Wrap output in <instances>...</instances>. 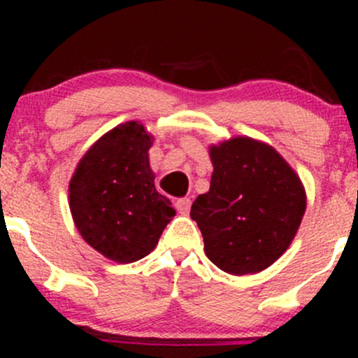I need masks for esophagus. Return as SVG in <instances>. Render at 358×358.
<instances>
[{"instance_id":"1","label":"esophagus","mask_w":358,"mask_h":358,"mask_svg":"<svg viewBox=\"0 0 358 358\" xmlns=\"http://www.w3.org/2000/svg\"><path fill=\"white\" fill-rule=\"evenodd\" d=\"M175 208L180 215H187L190 211V199H187V197L185 199H178L175 202Z\"/></svg>"}]
</instances>
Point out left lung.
Masks as SVG:
<instances>
[{
  "instance_id": "1",
  "label": "left lung",
  "mask_w": 358,
  "mask_h": 358,
  "mask_svg": "<svg viewBox=\"0 0 358 358\" xmlns=\"http://www.w3.org/2000/svg\"><path fill=\"white\" fill-rule=\"evenodd\" d=\"M211 185L190 216L206 256L232 275L268 268L291 246L306 209L298 173L272 145L249 136L209 147Z\"/></svg>"
}]
</instances>
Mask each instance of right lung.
<instances>
[{"label": "right lung", "instance_id": "add662e5", "mask_svg": "<svg viewBox=\"0 0 358 358\" xmlns=\"http://www.w3.org/2000/svg\"><path fill=\"white\" fill-rule=\"evenodd\" d=\"M152 143L142 122H122L86 150L69 182L76 229L115 263H133L152 252L175 216L171 202L154 185Z\"/></svg>", "mask_w": 358, "mask_h": 358}]
</instances>
